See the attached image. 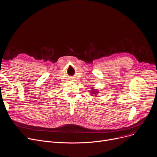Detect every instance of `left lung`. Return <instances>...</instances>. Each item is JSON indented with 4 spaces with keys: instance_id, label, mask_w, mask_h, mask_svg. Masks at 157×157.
Here are the masks:
<instances>
[{
    "instance_id": "obj_1",
    "label": "left lung",
    "mask_w": 157,
    "mask_h": 157,
    "mask_svg": "<svg viewBox=\"0 0 157 157\" xmlns=\"http://www.w3.org/2000/svg\"><path fill=\"white\" fill-rule=\"evenodd\" d=\"M97 93H98V91H96V89H93V90L91 91V94H96Z\"/></svg>"
}]
</instances>
